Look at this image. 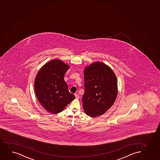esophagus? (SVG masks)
Masks as SVG:
<instances>
[{
    "label": "esophagus",
    "mask_w": 160,
    "mask_h": 160,
    "mask_svg": "<svg viewBox=\"0 0 160 160\" xmlns=\"http://www.w3.org/2000/svg\"><path fill=\"white\" fill-rule=\"evenodd\" d=\"M75 97L77 99H79V98H80V96H79V95L78 94H75Z\"/></svg>",
    "instance_id": "obj_1"
}]
</instances>
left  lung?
I'll return each instance as SVG.
<instances>
[{
	"instance_id": "obj_1",
	"label": "left lung",
	"mask_w": 160,
	"mask_h": 160,
	"mask_svg": "<svg viewBox=\"0 0 160 160\" xmlns=\"http://www.w3.org/2000/svg\"><path fill=\"white\" fill-rule=\"evenodd\" d=\"M85 93L83 108L92 118L103 115L112 106L118 95L116 75L101 62L91 63L84 69Z\"/></svg>"
}]
</instances>
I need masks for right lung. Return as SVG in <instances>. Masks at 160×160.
<instances>
[{"label":"right lung","instance_id":"1","mask_svg":"<svg viewBox=\"0 0 160 160\" xmlns=\"http://www.w3.org/2000/svg\"><path fill=\"white\" fill-rule=\"evenodd\" d=\"M69 66L63 61L52 60L38 72L34 81L36 96L46 111L58 114L63 111L75 96L69 92L64 75Z\"/></svg>","mask_w":160,"mask_h":160}]
</instances>
